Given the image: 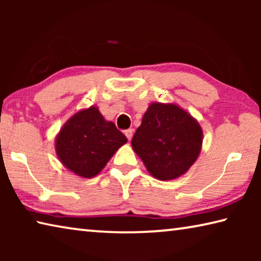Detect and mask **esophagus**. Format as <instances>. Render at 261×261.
Instances as JSON below:
<instances>
[{"label": "esophagus", "instance_id": "esophagus-1", "mask_svg": "<svg viewBox=\"0 0 261 261\" xmlns=\"http://www.w3.org/2000/svg\"><path fill=\"white\" fill-rule=\"evenodd\" d=\"M124 134H125V136H126V138L129 139V140H131L132 135H134V129H127V130L124 131Z\"/></svg>", "mask_w": 261, "mask_h": 261}]
</instances>
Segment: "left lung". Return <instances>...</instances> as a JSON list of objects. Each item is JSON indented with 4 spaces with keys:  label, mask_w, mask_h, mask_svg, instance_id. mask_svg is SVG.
Returning a JSON list of instances; mask_svg holds the SVG:
<instances>
[{
    "label": "left lung",
    "mask_w": 261,
    "mask_h": 261,
    "mask_svg": "<svg viewBox=\"0 0 261 261\" xmlns=\"http://www.w3.org/2000/svg\"><path fill=\"white\" fill-rule=\"evenodd\" d=\"M153 177L175 179L199 156L202 130L196 118L175 103L153 102L131 141Z\"/></svg>",
    "instance_id": "8db88e82"
}]
</instances>
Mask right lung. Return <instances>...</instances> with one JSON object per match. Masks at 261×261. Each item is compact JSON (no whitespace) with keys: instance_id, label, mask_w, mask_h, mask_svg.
<instances>
[{"instance_id":"obj_1","label":"right lung","mask_w":261,"mask_h":261,"mask_svg":"<svg viewBox=\"0 0 261 261\" xmlns=\"http://www.w3.org/2000/svg\"><path fill=\"white\" fill-rule=\"evenodd\" d=\"M126 141L114 123L106 121L99 108L92 106L79 110L64 123L55 138V151L68 170L92 178Z\"/></svg>"}]
</instances>
